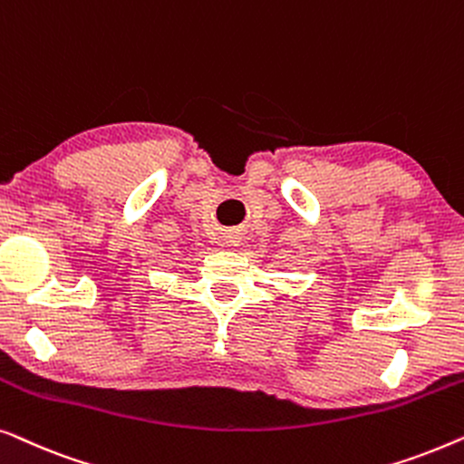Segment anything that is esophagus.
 Masks as SVG:
<instances>
[{
  "mask_svg": "<svg viewBox=\"0 0 464 464\" xmlns=\"http://www.w3.org/2000/svg\"><path fill=\"white\" fill-rule=\"evenodd\" d=\"M224 238H226V243L230 245V246H240V245H243V240H245L243 232H240V230H227L224 234Z\"/></svg>",
  "mask_w": 464,
  "mask_h": 464,
  "instance_id": "1",
  "label": "esophagus"
}]
</instances>
